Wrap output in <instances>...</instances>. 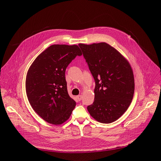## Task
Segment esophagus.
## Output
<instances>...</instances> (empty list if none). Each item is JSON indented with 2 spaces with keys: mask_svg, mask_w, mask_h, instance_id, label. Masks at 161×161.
I'll list each match as a JSON object with an SVG mask.
<instances>
[{
  "mask_svg": "<svg viewBox=\"0 0 161 161\" xmlns=\"http://www.w3.org/2000/svg\"><path fill=\"white\" fill-rule=\"evenodd\" d=\"M76 97H77V99H78L79 101H80L82 99V96H81V95L78 96Z\"/></svg>",
  "mask_w": 161,
  "mask_h": 161,
  "instance_id": "34e87169",
  "label": "esophagus"
}]
</instances>
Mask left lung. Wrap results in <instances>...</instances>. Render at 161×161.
Listing matches in <instances>:
<instances>
[{
  "label": "left lung",
  "instance_id": "obj_1",
  "mask_svg": "<svg viewBox=\"0 0 161 161\" xmlns=\"http://www.w3.org/2000/svg\"><path fill=\"white\" fill-rule=\"evenodd\" d=\"M78 45L96 83L94 101L87 109L97 121L111 123L122 115L132 102V68L116 49L106 42Z\"/></svg>",
  "mask_w": 161,
  "mask_h": 161
}]
</instances>
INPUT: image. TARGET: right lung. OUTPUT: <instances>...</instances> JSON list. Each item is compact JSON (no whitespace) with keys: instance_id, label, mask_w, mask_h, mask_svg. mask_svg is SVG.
<instances>
[{"instance_id":"obj_1","label":"right lung","mask_w":161,"mask_h":161,"mask_svg":"<svg viewBox=\"0 0 161 161\" xmlns=\"http://www.w3.org/2000/svg\"><path fill=\"white\" fill-rule=\"evenodd\" d=\"M82 53L77 45L53 44L42 52L31 65L26 92L33 109L43 120L62 124L70 117L76 102L68 94L65 69Z\"/></svg>"}]
</instances>
